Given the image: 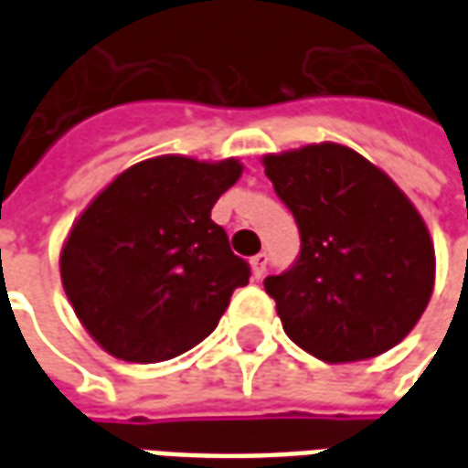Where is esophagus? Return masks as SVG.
I'll list each match as a JSON object with an SVG mask.
<instances>
[{"label": "esophagus", "instance_id": "1", "mask_svg": "<svg viewBox=\"0 0 468 468\" xmlns=\"http://www.w3.org/2000/svg\"><path fill=\"white\" fill-rule=\"evenodd\" d=\"M250 265H253V275H255V278H263L265 268H268V255H265V253L253 255V261H250Z\"/></svg>", "mask_w": 468, "mask_h": 468}]
</instances>
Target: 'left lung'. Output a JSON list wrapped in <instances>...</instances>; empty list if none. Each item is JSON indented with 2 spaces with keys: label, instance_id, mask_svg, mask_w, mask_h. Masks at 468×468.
Segmentation results:
<instances>
[{
  "label": "left lung",
  "instance_id": "obj_1",
  "mask_svg": "<svg viewBox=\"0 0 468 468\" xmlns=\"http://www.w3.org/2000/svg\"><path fill=\"white\" fill-rule=\"evenodd\" d=\"M263 165L301 233L295 263L263 283L288 338L325 363L401 344L429 305L436 271L411 200L344 144L265 154Z\"/></svg>",
  "mask_w": 468,
  "mask_h": 468
}]
</instances>
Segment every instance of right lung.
Returning a JSON list of instances; mask_svg holds the SVG:
<instances>
[{"label":"right lung","instance_id":"obj_1","mask_svg":"<svg viewBox=\"0 0 468 468\" xmlns=\"http://www.w3.org/2000/svg\"><path fill=\"white\" fill-rule=\"evenodd\" d=\"M238 160L163 154L127 167L72 225L62 285L87 334L122 361L157 363L213 334L250 265L210 220Z\"/></svg>","mask_w":468,"mask_h":468}]
</instances>
